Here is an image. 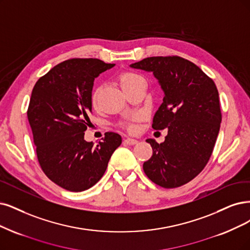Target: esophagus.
Wrapping results in <instances>:
<instances>
[{"label":"esophagus","instance_id":"34e87169","mask_svg":"<svg viewBox=\"0 0 250 250\" xmlns=\"http://www.w3.org/2000/svg\"><path fill=\"white\" fill-rule=\"evenodd\" d=\"M124 143H125L127 145H135L138 143V141L136 139H132V138H127V139H125L124 141Z\"/></svg>","mask_w":250,"mask_h":250}]
</instances>
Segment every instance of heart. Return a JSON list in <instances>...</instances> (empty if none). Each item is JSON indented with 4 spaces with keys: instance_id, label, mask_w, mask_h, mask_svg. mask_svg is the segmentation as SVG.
<instances>
[{
    "instance_id": "b5f03b06",
    "label": "heart",
    "mask_w": 250,
    "mask_h": 250,
    "mask_svg": "<svg viewBox=\"0 0 250 250\" xmlns=\"http://www.w3.org/2000/svg\"><path fill=\"white\" fill-rule=\"evenodd\" d=\"M140 81H143V78L140 75H138L137 73H134V72H131V71L123 72L117 76L118 84H119L120 87H122V89L124 91L127 90L128 88L133 87L134 85L137 84L138 82H140ZM97 101H98V91L95 90L94 92H92V96H91V103H92V106H94V107L97 106ZM139 119H140V116L136 115L132 119L128 120V122L125 123L124 125L127 128V130L134 131L135 130V124L134 123L137 122V120H139Z\"/></svg>"
}]
</instances>
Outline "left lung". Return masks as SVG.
Masks as SVG:
<instances>
[{"mask_svg": "<svg viewBox=\"0 0 250 250\" xmlns=\"http://www.w3.org/2000/svg\"><path fill=\"white\" fill-rule=\"evenodd\" d=\"M151 72L164 91L152 127L167 128L168 135L152 147L143 170L152 182L165 188L183 186L207 165L221 123L215 83L195 63L179 57H152L130 64Z\"/></svg>", "mask_w": 250, "mask_h": 250, "instance_id": "left-lung-1", "label": "left lung"}]
</instances>
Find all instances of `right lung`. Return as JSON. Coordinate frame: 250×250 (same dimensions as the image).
<instances>
[{"mask_svg":"<svg viewBox=\"0 0 250 250\" xmlns=\"http://www.w3.org/2000/svg\"><path fill=\"white\" fill-rule=\"evenodd\" d=\"M114 66L98 59L68 60L53 67L33 88L27 118L39 164L46 176L67 190L94 187L122 144V137L112 132L97 145L84 140L95 78Z\"/></svg>","mask_w":250,"mask_h":250,"instance_id":"add662e5","label":"right lung"}]
</instances>
